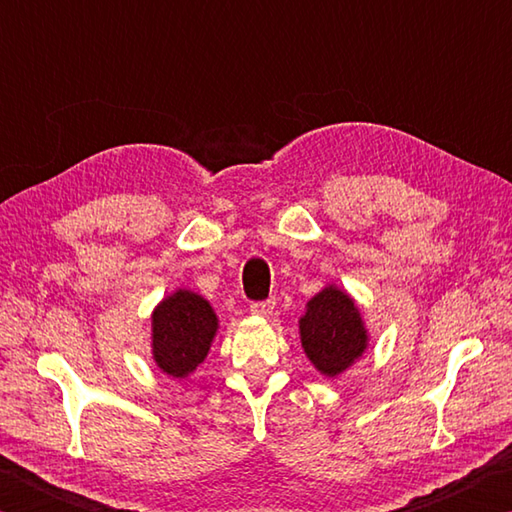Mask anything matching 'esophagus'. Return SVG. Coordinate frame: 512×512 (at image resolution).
<instances>
[{
  "label": "esophagus",
  "mask_w": 512,
  "mask_h": 512,
  "mask_svg": "<svg viewBox=\"0 0 512 512\" xmlns=\"http://www.w3.org/2000/svg\"><path fill=\"white\" fill-rule=\"evenodd\" d=\"M273 309H275V302H273V300L253 302V305H250V314H255V316H268V314H273Z\"/></svg>",
  "instance_id": "34e87169"
}]
</instances>
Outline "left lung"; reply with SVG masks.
<instances>
[{
    "label": "left lung",
    "mask_w": 512,
    "mask_h": 512,
    "mask_svg": "<svg viewBox=\"0 0 512 512\" xmlns=\"http://www.w3.org/2000/svg\"><path fill=\"white\" fill-rule=\"evenodd\" d=\"M300 343L320 375L336 379L368 350L370 332L361 309L348 291L329 282L307 300L298 320Z\"/></svg>",
    "instance_id": "obj_1"
}]
</instances>
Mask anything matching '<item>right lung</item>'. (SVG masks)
Wrapping results in <instances>:
<instances>
[{
	"mask_svg": "<svg viewBox=\"0 0 512 512\" xmlns=\"http://www.w3.org/2000/svg\"><path fill=\"white\" fill-rule=\"evenodd\" d=\"M219 316L210 300L192 289H176L151 311V357L164 375L185 379L210 354Z\"/></svg>",
	"mask_w": 512,
	"mask_h": 512,
	"instance_id": "1",
	"label": "right lung"
}]
</instances>
